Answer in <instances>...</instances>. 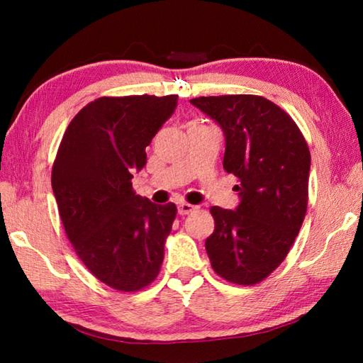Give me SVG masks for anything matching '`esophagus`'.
<instances>
[{"mask_svg":"<svg viewBox=\"0 0 363 363\" xmlns=\"http://www.w3.org/2000/svg\"><path fill=\"white\" fill-rule=\"evenodd\" d=\"M195 210H196V206L189 205V203H186V201H184V203L177 205V213H179L181 216H186V214H190V213L195 211Z\"/></svg>","mask_w":363,"mask_h":363,"instance_id":"1","label":"esophagus"}]
</instances>
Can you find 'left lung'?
<instances>
[{
    "label": "left lung",
    "mask_w": 363,
    "mask_h": 363,
    "mask_svg": "<svg viewBox=\"0 0 363 363\" xmlns=\"http://www.w3.org/2000/svg\"><path fill=\"white\" fill-rule=\"evenodd\" d=\"M224 133L223 167L240 184L235 210L213 206L205 248L219 277L255 285L285 259L307 210L311 153L296 123L266 97H195Z\"/></svg>",
    "instance_id": "obj_1"
}]
</instances>
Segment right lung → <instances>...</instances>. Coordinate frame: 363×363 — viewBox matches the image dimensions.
<instances>
[{"label":"right lung","instance_id":"obj_1","mask_svg":"<svg viewBox=\"0 0 363 363\" xmlns=\"http://www.w3.org/2000/svg\"><path fill=\"white\" fill-rule=\"evenodd\" d=\"M176 107L177 96L99 97L59 145L51 182L65 233L89 272L115 290H143L162 267L176 205L136 195L131 179Z\"/></svg>","mask_w":363,"mask_h":363}]
</instances>
